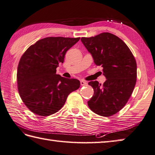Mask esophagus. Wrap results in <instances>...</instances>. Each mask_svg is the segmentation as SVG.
<instances>
[{
  "instance_id": "obj_1",
  "label": "esophagus",
  "mask_w": 155,
  "mask_h": 155,
  "mask_svg": "<svg viewBox=\"0 0 155 155\" xmlns=\"http://www.w3.org/2000/svg\"><path fill=\"white\" fill-rule=\"evenodd\" d=\"M87 83L86 81H81V86H84V85H87Z\"/></svg>"
}]
</instances>
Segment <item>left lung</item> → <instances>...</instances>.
Here are the masks:
<instances>
[{
	"mask_svg": "<svg viewBox=\"0 0 155 155\" xmlns=\"http://www.w3.org/2000/svg\"><path fill=\"white\" fill-rule=\"evenodd\" d=\"M82 43L91 54L94 63L103 67L106 80L103 85L90 81L94 95L87 102L91 110L101 116H111L125 106L134 89L137 66L124 42L110 33L82 38Z\"/></svg>",
	"mask_w": 155,
	"mask_h": 155,
	"instance_id": "8db88e82",
	"label": "left lung"
}]
</instances>
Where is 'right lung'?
Wrapping results in <instances>:
<instances>
[{"instance_id": "right-lung-1", "label": "right lung", "mask_w": 155, "mask_h": 155, "mask_svg": "<svg viewBox=\"0 0 155 155\" xmlns=\"http://www.w3.org/2000/svg\"><path fill=\"white\" fill-rule=\"evenodd\" d=\"M80 38L49 37L31 45L21 56L17 68L19 95L33 113L46 116L58 111L80 81L56 74L66 52Z\"/></svg>"}]
</instances>
